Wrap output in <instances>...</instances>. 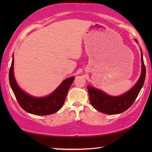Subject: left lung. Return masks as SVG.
Here are the masks:
<instances>
[{"instance_id": "obj_1", "label": "left lung", "mask_w": 152, "mask_h": 152, "mask_svg": "<svg viewBox=\"0 0 152 152\" xmlns=\"http://www.w3.org/2000/svg\"><path fill=\"white\" fill-rule=\"evenodd\" d=\"M135 42L138 43L137 39ZM141 50V72L137 82L129 91L120 96H114L105 93L101 90L88 86L90 102L95 109L107 115L119 114L127 110L133 102L142 88L145 78V66L144 65L142 50Z\"/></svg>"}]
</instances>
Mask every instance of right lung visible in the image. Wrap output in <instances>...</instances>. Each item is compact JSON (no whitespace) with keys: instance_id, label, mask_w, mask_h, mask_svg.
Instances as JSON below:
<instances>
[{"instance_id":"obj_1","label":"right lung","mask_w":152,"mask_h":152,"mask_svg":"<svg viewBox=\"0 0 152 152\" xmlns=\"http://www.w3.org/2000/svg\"><path fill=\"white\" fill-rule=\"evenodd\" d=\"M72 76L61 82L54 91L43 97L33 96L23 91L17 83L14 75V54L9 70V83L17 101L25 111L35 115H48L60 110L65 102L68 90L74 80Z\"/></svg>"}]
</instances>
